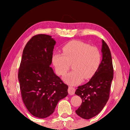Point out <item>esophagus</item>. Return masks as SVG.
<instances>
[{
	"instance_id": "obj_1",
	"label": "esophagus",
	"mask_w": 130,
	"mask_h": 130,
	"mask_svg": "<svg viewBox=\"0 0 130 130\" xmlns=\"http://www.w3.org/2000/svg\"><path fill=\"white\" fill-rule=\"evenodd\" d=\"M68 91L69 94H70V95H73V94H74V92H75V88H74V87H69L68 88Z\"/></svg>"
}]
</instances>
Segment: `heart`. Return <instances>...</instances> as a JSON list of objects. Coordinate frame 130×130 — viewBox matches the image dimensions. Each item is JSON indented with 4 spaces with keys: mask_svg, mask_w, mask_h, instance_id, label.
Listing matches in <instances>:
<instances>
[{
    "mask_svg": "<svg viewBox=\"0 0 130 130\" xmlns=\"http://www.w3.org/2000/svg\"><path fill=\"white\" fill-rule=\"evenodd\" d=\"M63 53H54L52 62L57 74L64 76L72 64L73 70L64 78L66 83L76 85L92 78L100 67L102 55L97 47L80 41H72L63 46Z\"/></svg>",
    "mask_w": 130,
    "mask_h": 130,
    "instance_id": "obj_1",
    "label": "heart"
}]
</instances>
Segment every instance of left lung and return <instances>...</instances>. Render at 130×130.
I'll return each instance as SVG.
<instances>
[{"mask_svg":"<svg viewBox=\"0 0 130 130\" xmlns=\"http://www.w3.org/2000/svg\"><path fill=\"white\" fill-rule=\"evenodd\" d=\"M102 52L103 59L98 71L87 83L78 87L75 92L83 100L76 112L85 119H89L99 113L109 97L113 68L111 52L103 39Z\"/></svg>","mask_w":130,"mask_h":130,"instance_id":"8db88e82","label":"left lung"}]
</instances>
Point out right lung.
<instances>
[{
	"label": "right lung",
	"instance_id": "right-lung-1",
	"mask_svg": "<svg viewBox=\"0 0 130 130\" xmlns=\"http://www.w3.org/2000/svg\"><path fill=\"white\" fill-rule=\"evenodd\" d=\"M56 41L38 34L24 48L18 72L22 98L30 113L46 118L54 112L59 101L68 94V86L50 67Z\"/></svg>",
	"mask_w": 130,
	"mask_h": 130
}]
</instances>
